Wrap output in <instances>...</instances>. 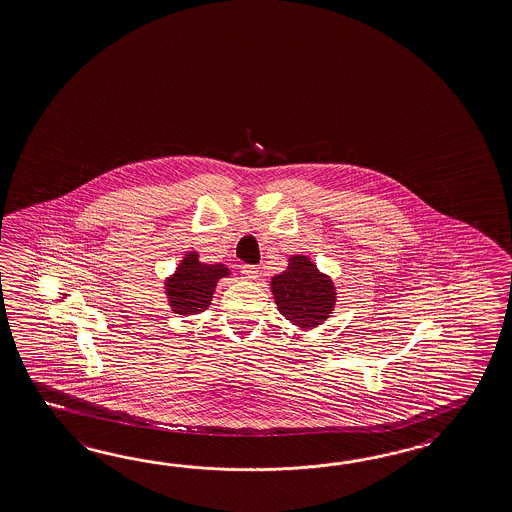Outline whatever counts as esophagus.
Wrapping results in <instances>:
<instances>
[{"label":"esophagus","instance_id":"34e87169","mask_svg":"<svg viewBox=\"0 0 512 512\" xmlns=\"http://www.w3.org/2000/svg\"><path fill=\"white\" fill-rule=\"evenodd\" d=\"M241 274H243L245 280H250V282H254V280L260 278V271H258L256 265H243V267H241Z\"/></svg>","mask_w":512,"mask_h":512}]
</instances>
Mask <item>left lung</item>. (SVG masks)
Segmentation results:
<instances>
[{"label": "left lung", "mask_w": 512, "mask_h": 512, "mask_svg": "<svg viewBox=\"0 0 512 512\" xmlns=\"http://www.w3.org/2000/svg\"><path fill=\"white\" fill-rule=\"evenodd\" d=\"M278 311L302 330H311L330 317L337 293L328 274H322L308 256H291L286 271L271 278Z\"/></svg>", "instance_id": "8db88e82"}]
</instances>
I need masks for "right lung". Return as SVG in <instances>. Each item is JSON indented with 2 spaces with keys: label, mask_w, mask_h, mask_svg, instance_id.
I'll list each match as a JSON object with an SVG mask.
<instances>
[{
  "label": "right lung",
  "mask_w": 512,
  "mask_h": 512,
  "mask_svg": "<svg viewBox=\"0 0 512 512\" xmlns=\"http://www.w3.org/2000/svg\"><path fill=\"white\" fill-rule=\"evenodd\" d=\"M230 274L223 263H203L197 252H188L177 271L166 280V295L173 313L184 317L197 315L210 306L215 286Z\"/></svg>",
  "instance_id": "right-lung-1"
}]
</instances>
